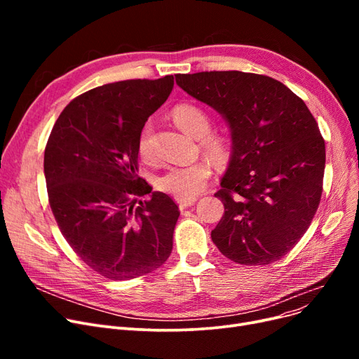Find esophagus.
Segmentation results:
<instances>
[{
	"label": "esophagus",
	"instance_id": "esophagus-1",
	"mask_svg": "<svg viewBox=\"0 0 359 359\" xmlns=\"http://www.w3.org/2000/svg\"><path fill=\"white\" fill-rule=\"evenodd\" d=\"M195 202H196V198H194V199H179V208L184 210V208H187V206H192Z\"/></svg>",
	"mask_w": 359,
	"mask_h": 359
}]
</instances>
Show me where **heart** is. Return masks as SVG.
<instances>
[{
    "instance_id": "obj_1",
    "label": "heart",
    "mask_w": 359,
    "mask_h": 359,
    "mask_svg": "<svg viewBox=\"0 0 359 359\" xmlns=\"http://www.w3.org/2000/svg\"><path fill=\"white\" fill-rule=\"evenodd\" d=\"M173 122L194 138H199V144L211 158L224 163L230 156V140L218 132H208L211 128V118L202 107L191 103L177 104L172 110ZM151 126L145 125L138 138V151L142 158H149L151 151L148 145ZM212 167L210 161L199 160L184 165L168 167L157 179L160 191L172 195L177 199H194L206 186L211 177Z\"/></svg>"
}]
</instances>
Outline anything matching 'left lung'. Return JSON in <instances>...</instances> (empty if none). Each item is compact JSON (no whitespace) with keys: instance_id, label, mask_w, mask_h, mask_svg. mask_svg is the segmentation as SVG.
I'll return each instance as SVG.
<instances>
[{"instance_id":"left-lung-1","label":"left lung","mask_w":359,"mask_h":359,"mask_svg":"<svg viewBox=\"0 0 359 359\" xmlns=\"http://www.w3.org/2000/svg\"><path fill=\"white\" fill-rule=\"evenodd\" d=\"M176 84L230 128V161L215 194L225 211L214 244L241 265L279 260L304 236L322 198L326 149L311 111L266 75L177 74Z\"/></svg>"}]
</instances>
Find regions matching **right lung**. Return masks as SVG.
Returning <instances> with one entry per match:
<instances>
[{
	"instance_id": "obj_1",
	"label": "right lung",
	"mask_w": 359,
	"mask_h": 359,
	"mask_svg": "<svg viewBox=\"0 0 359 359\" xmlns=\"http://www.w3.org/2000/svg\"><path fill=\"white\" fill-rule=\"evenodd\" d=\"M173 86L165 75L88 90L62 110L45 148L49 205L62 236L113 280L156 271L173 249L179 206L138 177V138Z\"/></svg>"
}]
</instances>
